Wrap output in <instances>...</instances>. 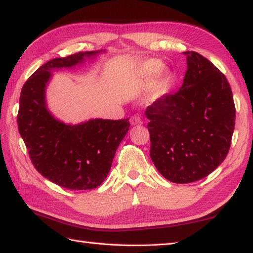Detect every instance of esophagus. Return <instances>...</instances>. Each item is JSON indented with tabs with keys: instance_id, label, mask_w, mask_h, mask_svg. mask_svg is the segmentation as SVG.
I'll return each mask as SVG.
<instances>
[{
	"instance_id": "esophagus-1",
	"label": "esophagus",
	"mask_w": 253,
	"mask_h": 253,
	"mask_svg": "<svg viewBox=\"0 0 253 253\" xmlns=\"http://www.w3.org/2000/svg\"><path fill=\"white\" fill-rule=\"evenodd\" d=\"M130 124H131L132 126L141 125V124H142V120H141V117H140V116H137V115L131 116V119H130Z\"/></svg>"
}]
</instances>
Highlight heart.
Masks as SVG:
<instances>
[{
  "mask_svg": "<svg viewBox=\"0 0 253 253\" xmlns=\"http://www.w3.org/2000/svg\"><path fill=\"white\" fill-rule=\"evenodd\" d=\"M163 63L157 59H149L142 63H140L136 71V79L138 83L142 85H148L153 80L158 76L153 84L151 85L149 91L146 92L145 100L146 102H154L158 98H161L168 89V87L171 83V73L167 70L163 71Z\"/></svg>",
  "mask_w": 253,
  "mask_h": 253,
  "instance_id": "obj_1",
  "label": "heart"
}]
</instances>
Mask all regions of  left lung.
<instances>
[{
  "instance_id": "1",
  "label": "left lung",
  "mask_w": 253,
  "mask_h": 253,
  "mask_svg": "<svg viewBox=\"0 0 253 253\" xmlns=\"http://www.w3.org/2000/svg\"><path fill=\"white\" fill-rule=\"evenodd\" d=\"M187 70L180 89L146 108L150 156L163 177L191 183L225 160L235 128L233 92L207 58L184 51Z\"/></svg>"
}]
</instances>
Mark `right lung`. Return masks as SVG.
Instances as JSON below:
<instances>
[{"instance_id": "add662e5", "label": "right lung", "mask_w": 253, "mask_h": 253, "mask_svg": "<svg viewBox=\"0 0 253 253\" xmlns=\"http://www.w3.org/2000/svg\"><path fill=\"white\" fill-rule=\"evenodd\" d=\"M101 51H81L47 61L29 78L20 93L17 123L34 168L69 190H91L102 183L130 124L129 119L64 124L47 109L46 86L52 70L72 68Z\"/></svg>"}]
</instances>
